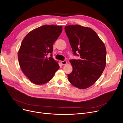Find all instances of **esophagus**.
<instances>
[{"mask_svg": "<svg viewBox=\"0 0 123 123\" xmlns=\"http://www.w3.org/2000/svg\"><path fill=\"white\" fill-rule=\"evenodd\" d=\"M61 64H62V65H64L66 64L67 62V61H66L64 60V61H62L61 62Z\"/></svg>", "mask_w": 123, "mask_h": 123, "instance_id": "1", "label": "esophagus"}]
</instances>
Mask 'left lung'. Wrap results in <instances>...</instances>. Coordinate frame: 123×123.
<instances>
[{"label":"left lung","mask_w":123,"mask_h":123,"mask_svg":"<svg viewBox=\"0 0 123 123\" xmlns=\"http://www.w3.org/2000/svg\"><path fill=\"white\" fill-rule=\"evenodd\" d=\"M65 31L73 54L80 58L70 60L73 70L68 74L69 81L78 88H88L97 81L104 70L105 47L91 28L70 25L65 26Z\"/></svg>","instance_id":"obj_1"}]
</instances>
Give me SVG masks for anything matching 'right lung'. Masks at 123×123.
I'll use <instances>...</instances> for the list:
<instances>
[{"instance_id": "add662e5", "label": "right lung", "mask_w": 123, "mask_h": 123, "mask_svg": "<svg viewBox=\"0 0 123 123\" xmlns=\"http://www.w3.org/2000/svg\"><path fill=\"white\" fill-rule=\"evenodd\" d=\"M62 26L44 25L30 31L22 41L18 53L20 67L36 84L50 81L59 68L52 57L53 45L60 35ZM50 54L48 58L47 56Z\"/></svg>"}]
</instances>
